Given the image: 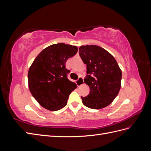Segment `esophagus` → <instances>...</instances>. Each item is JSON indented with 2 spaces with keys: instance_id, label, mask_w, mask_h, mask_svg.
<instances>
[{
  "instance_id": "esophagus-1",
  "label": "esophagus",
  "mask_w": 151,
  "mask_h": 151,
  "mask_svg": "<svg viewBox=\"0 0 151 151\" xmlns=\"http://www.w3.org/2000/svg\"><path fill=\"white\" fill-rule=\"evenodd\" d=\"M84 79L82 77H79V79H77V81H76V84H77V86H78V87L82 86L83 84H84Z\"/></svg>"
}]
</instances>
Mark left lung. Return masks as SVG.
<instances>
[{
  "label": "left lung",
  "instance_id": "left-lung-1",
  "mask_svg": "<svg viewBox=\"0 0 151 151\" xmlns=\"http://www.w3.org/2000/svg\"><path fill=\"white\" fill-rule=\"evenodd\" d=\"M79 55L87 65L84 83L90 88L83 103L91 109H98L111 104L121 88L122 70L113 55L96 45L79 48Z\"/></svg>",
  "mask_w": 151,
  "mask_h": 151
}]
</instances>
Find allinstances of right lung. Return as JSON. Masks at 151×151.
<instances>
[{
	"mask_svg": "<svg viewBox=\"0 0 151 151\" xmlns=\"http://www.w3.org/2000/svg\"><path fill=\"white\" fill-rule=\"evenodd\" d=\"M78 51L76 46L53 44L40 53L32 63L28 74L31 94L42 107L57 111L66 106L68 96L77 88L67 78V59Z\"/></svg>",
	"mask_w": 151,
	"mask_h": 151,
	"instance_id": "1",
	"label": "right lung"
}]
</instances>
